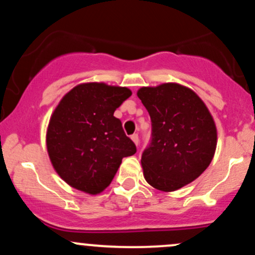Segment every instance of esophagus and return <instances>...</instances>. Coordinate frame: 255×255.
<instances>
[{
	"label": "esophagus",
	"instance_id": "esophagus-1",
	"mask_svg": "<svg viewBox=\"0 0 255 255\" xmlns=\"http://www.w3.org/2000/svg\"><path fill=\"white\" fill-rule=\"evenodd\" d=\"M130 137H131V140H133V141H134V144H135V145L139 144V135H137L136 133L133 134V135H131Z\"/></svg>",
	"mask_w": 255,
	"mask_h": 255
}]
</instances>
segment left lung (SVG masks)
Returning <instances> with one entry per match:
<instances>
[{"instance_id": "8db88e82", "label": "left lung", "mask_w": 255, "mask_h": 255, "mask_svg": "<svg viewBox=\"0 0 255 255\" xmlns=\"http://www.w3.org/2000/svg\"><path fill=\"white\" fill-rule=\"evenodd\" d=\"M137 97L151 118V142L141 154L144 177L152 187L174 192L200 176L211 163L217 129L194 91L168 83L141 87Z\"/></svg>"}]
</instances>
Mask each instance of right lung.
Here are the masks:
<instances>
[{
    "label": "right lung",
    "mask_w": 255,
    "mask_h": 255,
    "mask_svg": "<svg viewBox=\"0 0 255 255\" xmlns=\"http://www.w3.org/2000/svg\"><path fill=\"white\" fill-rule=\"evenodd\" d=\"M131 96L127 87L89 83L75 86L52 113L46 148L54 169L73 188L98 194L111 183L135 144L114 113Z\"/></svg>",
    "instance_id": "obj_1"
}]
</instances>
